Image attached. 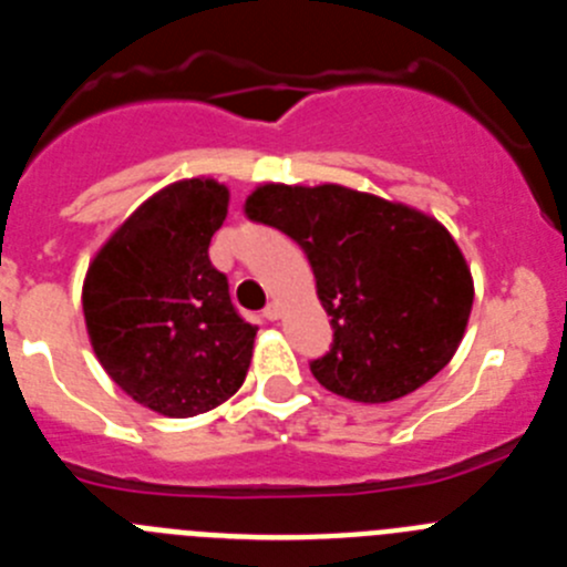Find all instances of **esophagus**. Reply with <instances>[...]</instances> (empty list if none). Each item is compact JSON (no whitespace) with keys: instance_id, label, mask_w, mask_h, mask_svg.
I'll list each match as a JSON object with an SVG mask.
<instances>
[{"instance_id":"obj_1","label":"esophagus","mask_w":567,"mask_h":567,"mask_svg":"<svg viewBox=\"0 0 567 567\" xmlns=\"http://www.w3.org/2000/svg\"><path fill=\"white\" fill-rule=\"evenodd\" d=\"M264 318H267V320H278L280 318V307H278V303H275V300H272V303H267V307H264Z\"/></svg>"}]
</instances>
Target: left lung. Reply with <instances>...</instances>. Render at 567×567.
Returning <instances> with one entry per match:
<instances>
[{
	"label": "left lung",
	"instance_id": "1",
	"mask_svg": "<svg viewBox=\"0 0 567 567\" xmlns=\"http://www.w3.org/2000/svg\"><path fill=\"white\" fill-rule=\"evenodd\" d=\"M309 258L332 346L309 360L323 389L389 403L443 369L463 340L474 284L454 238L434 218L378 195L267 184L244 204Z\"/></svg>",
	"mask_w": 567,
	"mask_h": 567
}]
</instances>
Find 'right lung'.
<instances>
[{
  "instance_id": "right-lung-1",
  "label": "right lung",
  "mask_w": 567,
  "mask_h": 567,
  "mask_svg": "<svg viewBox=\"0 0 567 567\" xmlns=\"http://www.w3.org/2000/svg\"><path fill=\"white\" fill-rule=\"evenodd\" d=\"M221 184L178 182L130 215L90 264L82 307L104 372L142 405L195 417L247 378L258 327L235 309L209 240L227 218Z\"/></svg>"
}]
</instances>
